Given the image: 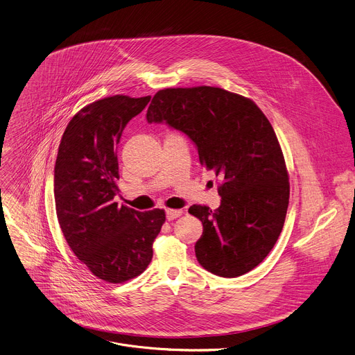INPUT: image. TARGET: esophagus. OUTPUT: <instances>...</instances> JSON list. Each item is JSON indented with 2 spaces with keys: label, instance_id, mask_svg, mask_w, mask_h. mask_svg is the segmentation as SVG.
<instances>
[{
  "label": "esophagus",
  "instance_id": "esophagus-1",
  "mask_svg": "<svg viewBox=\"0 0 355 355\" xmlns=\"http://www.w3.org/2000/svg\"><path fill=\"white\" fill-rule=\"evenodd\" d=\"M182 213H184L182 210H177V209H167V210H166V217H167V220H168V221H171V220H175L177 217H180Z\"/></svg>",
  "mask_w": 355,
  "mask_h": 355
}]
</instances>
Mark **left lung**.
<instances>
[{
    "label": "left lung",
    "mask_w": 355,
    "mask_h": 355,
    "mask_svg": "<svg viewBox=\"0 0 355 355\" xmlns=\"http://www.w3.org/2000/svg\"><path fill=\"white\" fill-rule=\"evenodd\" d=\"M146 120L188 135L200 164L223 180L218 209L188 210L203 224L199 264L224 278L256 268L277 243L289 205L284 153L266 114L249 98L202 85L160 89Z\"/></svg>",
    "instance_id": "8db88e82"
}]
</instances>
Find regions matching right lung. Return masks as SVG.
<instances>
[{
    "mask_svg": "<svg viewBox=\"0 0 355 355\" xmlns=\"http://www.w3.org/2000/svg\"><path fill=\"white\" fill-rule=\"evenodd\" d=\"M150 96H107L83 107L69 121L53 170L56 216L63 236L99 279L121 284L149 266L164 210L119 206L117 144L127 123Z\"/></svg>",
    "mask_w": 355,
    "mask_h": 355,
    "instance_id": "1",
    "label": "right lung"
}]
</instances>
